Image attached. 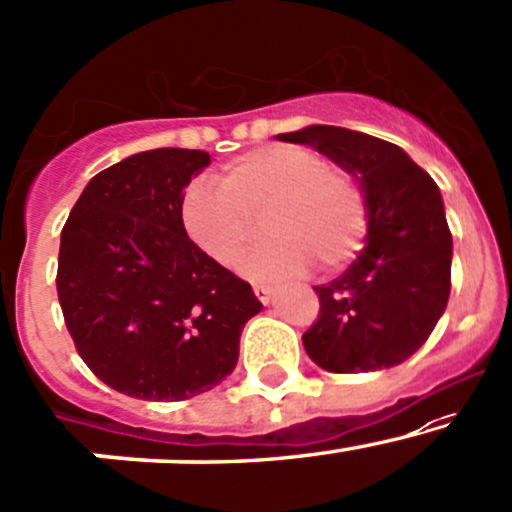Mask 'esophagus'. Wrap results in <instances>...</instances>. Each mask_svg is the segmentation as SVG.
Returning a JSON list of instances; mask_svg holds the SVG:
<instances>
[{
    "label": "esophagus",
    "mask_w": 512,
    "mask_h": 512,
    "mask_svg": "<svg viewBox=\"0 0 512 512\" xmlns=\"http://www.w3.org/2000/svg\"><path fill=\"white\" fill-rule=\"evenodd\" d=\"M252 291H255V296L262 303H265V306L269 301H272V296H274V286L272 284H252Z\"/></svg>",
    "instance_id": "1"
}]
</instances>
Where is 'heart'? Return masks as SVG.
<instances>
[{
	"instance_id": "b5f03b06",
	"label": "heart",
	"mask_w": 512,
	"mask_h": 512,
	"mask_svg": "<svg viewBox=\"0 0 512 512\" xmlns=\"http://www.w3.org/2000/svg\"><path fill=\"white\" fill-rule=\"evenodd\" d=\"M265 211L274 238L240 265L252 277L301 274L311 256L325 269L342 267L367 233V199L357 179L303 145H265L235 157L218 182H189L179 206L194 245L223 267L240 260Z\"/></svg>"
}]
</instances>
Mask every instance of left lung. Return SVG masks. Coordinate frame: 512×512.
<instances>
[{"instance_id": "obj_1", "label": "left lung", "mask_w": 512, "mask_h": 512, "mask_svg": "<svg viewBox=\"0 0 512 512\" xmlns=\"http://www.w3.org/2000/svg\"><path fill=\"white\" fill-rule=\"evenodd\" d=\"M350 172L367 199L364 250L338 279L313 286L318 320L303 333L325 372L357 374L406 362L430 338L449 299L452 233L437 184L406 150L338 126L279 133Z\"/></svg>"}]
</instances>
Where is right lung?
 <instances>
[{"label": "right lung", "instance_id": "right-lung-1", "mask_svg": "<svg viewBox=\"0 0 512 512\" xmlns=\"http://www.w3.org/2000/svg\"><path fill=\"white\" fill-rule=\"evenodd\" d=\"M211 155L157 148L89 179L58 255L65 325L89 369L143 401H187L233 372L262 303L189 240L182 194Z\"/></svg>", "mask_w": 512, "mask_h": 512}]
</instances>
